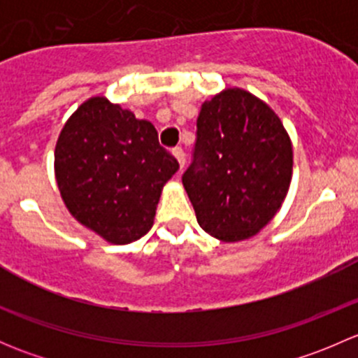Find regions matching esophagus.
I'll use <instances>...</instances> for the list:
<instances>
[{
  "mask_svg": "<svg viewBox=\"0 0 358 358\" xmlns=\"http://www.w3.org/2000/svg\"><path fill=\"white\" fill-rule=\"evenodd\" d=\"M173 156H175L176 161H178L180 169H183V166H185V152H183L182 147H176V149H173Z\"/></svg>",
  "mask_w": 358,
  "mask_h": 358,
  "instance_id": "34e87169",
  "label": "esophagus"
}]
</instances>
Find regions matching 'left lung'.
<instances>
[{
    "mask_svg": "<svg viewBox=\"0 0 358 358\" xmlns=\"http://www.w3.org/2000/svg\"><path fill=\"white\" fill-rule=\"evenodd\" d=\"M292 145L279 115L246 90L202 103L182 182L202 230L223 243L256 236L289 190Z\"/></svg>",
    "mask_w": 358,
    "mask_h": 358,
    "instance_id": "1",
    "label": "left lung"
}]
</instances>
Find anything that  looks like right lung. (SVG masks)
<instances>
[{
    "mask_svg": "<svg viewBox=\"0 0 358 358\" xmlns=\"http://www.w3.org/2000/svg\"><path fill=\"white\" fill-rule=\"evenodd\" d=\"M178 161L154 124L93 96L67 119L55 147V178L69 213L112 244L150 230L162 187Z\"/></svg>",
    "mask_w": 358,
    "mask_h": 358,
    "instance_id": "right-lung-1",
    "label": "right lung"
}]
</instances>
